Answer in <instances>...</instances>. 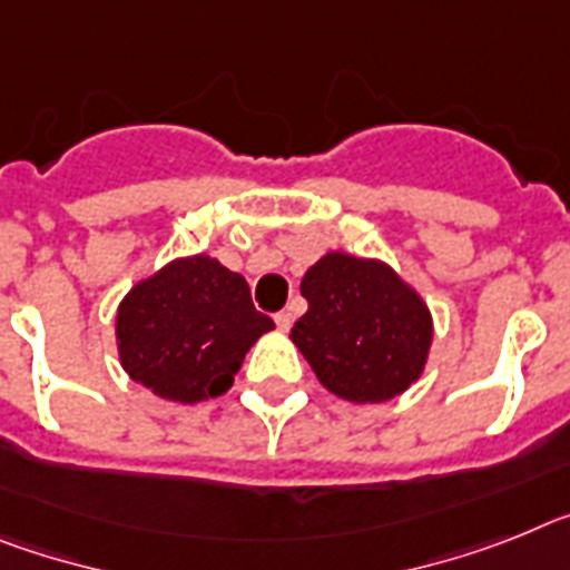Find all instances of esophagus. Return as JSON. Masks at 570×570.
Masks as SVG:
<instances>
[{"mask_svg":"<svg viewBox=\"0 0 570 570\" xmlns=\"http://www.w3.org/2000/svg\"><path fill=\"white\" fill-rule=\"evenodd\" d=\"M292 321H295V313H292V309H281V313L275 315V324H278L281 333H289Z\"/></svg>","mask_w":570,"mask_h":570,"instance_id":"1","label":"esophagus"}]
</instances>
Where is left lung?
<instances>
[{"instance_id":"left-lung-1","label":"left lung","mask_w":570,"mask_h":570,"mask_svg":"<svg viewBox=\"0 0 570 570\" xmlns=\"http://www.w3.org/2000/svg\"><path fill=\"white\" fill-rule=\"evenodd\" d=\"M301 295L309 309L289 338L330 393L353 404H381L422 379L433 315L393 266L326 252L306 269Z\"/></svg>"}]
</instances>
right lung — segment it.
<instances>
[{
  "label": "right lung",
  "mask_w": 570,
  "mask_h": 570,
  "mask_svg": "<svg viewBox=\"0 0 570 570\" xmlns=\"http://www.w3.org/2000/svg\"><path fill=\"white\" fill-rule=\"evenodd\" d=\"M272 318L252 306L244 275L217 257H175L137 281L117 306L120 364L166 402L197 404L224 395Z\"/></svg>",
  "instance_id": "1"
}]
</instances>
